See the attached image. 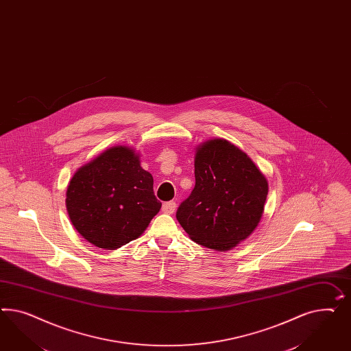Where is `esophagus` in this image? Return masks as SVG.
Returning a JSON list of instances; mask_svg holds the SVG:
<instances>
[{
	"label": "esophagus",
	"instance_id": "esophagus-1",
	"mask_svg": "<svg viewBox=\"0 0 351 351\" xmlns=\"http://www.w3.org/2000/svg\"><path fill=\"white\" fill-rule=\"evenodd\" d=\"M176 202L174 201H167V202H164L162 204V211L165 213V214H173L174 213V210H176Z\"/></svg>",
	"mask_w": 351,
	"mask_h": 351
}]
</instances>
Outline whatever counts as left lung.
<instances>
[{
	"label": "left lung",
	"mask_w": 351,
	"mask_h": 351,
	"mask_svg": "<svg viewBox=\"0 0 351 351\" xmlns=\"http://www.w3.org/2000/svg\"><path fill=\"white\" fill-rule=\"evenodd\" d=\"M195 180L176 214L191 240L226 251L250 236L268 195V182L250 158L228 141H209L196 151Z\"/></svg>",
	"instance_id": "1"
}]
</instances>
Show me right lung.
Returning <instances> with one entry per match:
<instances>
[{"instance_id": "add662e5", "label": "right lung", "mask_w": 351, "mask_h": 351, "mask_svg": "<svg viewBox=\"0 0 351 351\" xmlns=\"http://www.w3.org/2000/svg\"><path fill=\"white\" fill-rule=\"evenodd\" d=\"M154 178L128 147H112L73 176L66 209L73 226L92 245L115 250L136 240L159 213Z\"/></svg>"}]
</instances>
